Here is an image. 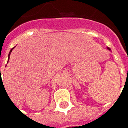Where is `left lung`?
Returning <instances> with one entry per match:
<instances>
[{
  "instance_id": "8db88e82",
  "label": "left lung",
  "mask_w": 128,
  "mask_h": 128,
  "mask_svg": "<svg viewBox=\"0 0 128 128\" xmlns=\"http://www.w3.org/2000/svg\"><path fill=\"white\" fill-rule=\"evenodd\" d=\"M107 49H108V50H110V51L111 50H110V48H109V47H107Z\"/></svg>"
}]
</instances>
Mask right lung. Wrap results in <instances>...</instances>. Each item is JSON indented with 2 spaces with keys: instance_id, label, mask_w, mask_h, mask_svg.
<instances>
[{
  "instance_id": "obj_1",
  "label": "right lung",
  "mask_w": 128,
  "mask_h": 128,
  "mask_svg": "<svg viewBox=\"0 0 128 128\" xmlns=\"http://www.w3.org/2000/svg\"><path fill=\"white\" fill-rule=\"evenodd\" d=\"M15 48V46L13 47V48H12L11 50H10V52H9V54H8V61H9V59H10V53H11L12 50H13ZM0 82H2V78H1V75H0Z\"/></svg>"
}]
</instances>
